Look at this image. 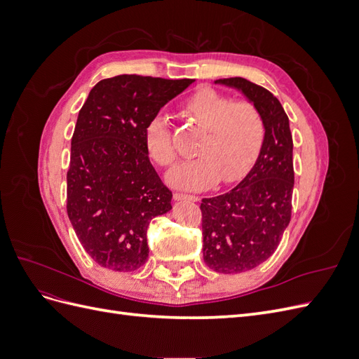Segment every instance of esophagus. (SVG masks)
<instances>
[{
  "label": "esophagus",
  "mask_w": 359,
  "mask_h": 359,
  "mask_svg": "<svg viewBox=\"0 0 359 359\" xmlns=\"http://www.w3.org/2000/svg\"><path fill=\"white\" fill-rule=\"evenodd\" d=\"M173 199L175 201H191V202H198L199 198L198 196H193V194H187V193H173Z\"/></svg>",
  "instance_id": "34e87169"
}]
</instances>
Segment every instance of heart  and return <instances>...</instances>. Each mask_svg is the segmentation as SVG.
Here are the masks:
<instances>
[{
	"label": "heart",
	"instance_id": "heart-1",
	"mask_svg": "<svg viewBox=\"0 0 359 359\" xmlns=\"http://www.w3.org/2000/svg\"><path fill=\"white\" fill-rule=\"evenodd\" d=\"M181 114L203 132L194 154L198 158L173 168L168 181L187 190L208 189L217 181H240L252 169L265 142V119L250 100H233L212 88H201L181 104ZM145 147L157 166L177 160L172 128L166 116L156 115L145 128Z\"/></svg>",
	"mask_w": 359,
	"mask_h": 359
}]
</instances>
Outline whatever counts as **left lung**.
<instances>
[{"mask_svg":"<svg viewBox=\"0 0 359 359\" xmlns=\"http://www.w3.org/2000/svg\"><path fill=\"white\" fill-rule=\"evenodd\" d=\"M241 90L265 119V142L236 187L201 203L203 260L222 274L253 269L276 252L290 222L293 140L277 97L244 78L217 79Z\"/></svg>","mask_w":359,"mask_h":359,"instance_id":"1","label":"left lung"}]
</instances>
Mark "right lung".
<instances>
[{
	"label": "right lung",
	"instance_id": "obj_1",
	"mask_svg": "<svg viewBox=\"0 0 359 359\" xmlns=\"http://www.w3.org/2000/svg\"><path fill=\"white\" fill-rule=\"evenodd\" d=\"M193 79L118 74L102 79L79 111L67 170V215L97 264L135 271L149 253L147 231L172 191L149 161L145 128Z\"/></svg>",
	"mask_w": 359,
	"mask_h": 359
}]
</instances>
